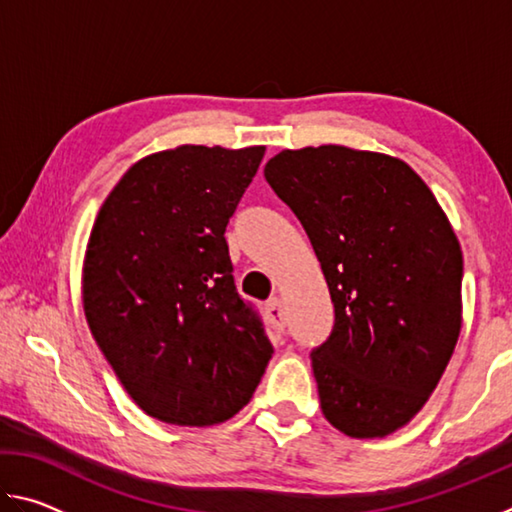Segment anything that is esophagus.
Segmentation results:
<instances>
[{"label":"esophagus","instance_id":"obj_1","mask_svg":"<svg viewBox=\"0 0 512 512\" xmlns=\"http://www.w3.org/2000/svg\"><path fill=\"white\" fill-rule=\"evenodd\" d=\"M266 316H268V320H271V325L275 329H284V325H287V314H284L282 302L277 298L266 302Z\"/></svg>","mask_w":512,"mask_h":512}]
</instances>
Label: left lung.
Returning a JSON list of instances; mask_svg holds the SVG:
<instances>
[{
	"label": "left lung",
	"mask_w": 512,
	"mask_h": 512,
	"mask_svg": "<svg viewBox=\"0 0 512 512\" xmlns=\"http://www.w3.org/2000/svg\"><path fill=\"white\" fill-rule=\"evenodd\" d=\"M334 302L311 352L320 409L350 438H384L436 391L463 325V253L427 183L400 158L341 144L266 162Z\"/></svg>",
	"instance_id": "obj_1"
}]
</instances>
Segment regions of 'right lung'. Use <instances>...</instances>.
Masks as SVG:
<instances>
[{"instance_id": "obj_1", "label": "right lung", "mask_w": 512, "mask_h": 512, "mask_svg": "<svg viewBox=\"0 0 512 512\" xmlns=\"http://www.w3.org/2000/svg\"><path fill=\"white\" fill-rule=\"evenodd\" d=\"M264 151L183 144L151 153L94 219L81 275L85 318L121 386L155 420H230L271 359L223 237Z\"/></svg>"}]
</instances>
